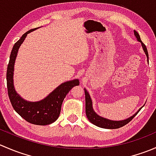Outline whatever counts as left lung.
I'll use <instances>...</instances> for the list:
<instances>
[{
  "mask_svg": "<svg viewBox=\"0 0 156 156\" xmlns=\"http://www.w3.org/2000/svg\"><path fill=\"white\" fill-rule=\"evenodd\" d=\"M134 31V35L136 36V39L138 40V41L141 42L142 44V47L144 48V52H145L146 56L147 58H149V54H148V51H147V48H146V45L144 44V43L141 41L140 37L139 34L136 32V31ZM84 93H85V111H86V115H87V119H89L90 122L91 123H93L94 125H95L96 126H98L100 127H102V128H106V129H117L119 128V127H122L123 126H125V125H127V123L130 122L133 118L136 116V115L139 112V111L137 112L136 113H135L133 116L130 117L129 119H126V120H123V121H111V120H108V119H104L103 117H100L98 115L96 114L95 112L94 111L92 107V101H91L90 97L89 94L85 89H84Z\"/></svg>",
  "mask_w": 156,
  "mask_h": 156,
  "instance_id": "8db88e82",
  "label": "left lung"
}]
</instances>
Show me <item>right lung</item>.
<instances>
[{
  "label": "right lung",
  "mask_w": 156,
  "mask_h": 156,
  "mask_svg": "<svg viewBox=\"0 0 156 156\" xmlns=\"http://www.w3.org/2000/svg\"><path fill=\"white\" fill-rule=\"evenodd\" d=\"M34 29H36L29 30L23 34L21 38L16 42L12 47L7 70V92L12 108L22 118L31 124L47 125L54 122L59 118L64 98L72 87L79 85V81L76 79L63 83L44 100L36 103L25 101L16 94L12 80L14 62L19 48L25 40L27 34Z\"/></svg>",
  "instance_id": "add662e5"
}]
</instances>
